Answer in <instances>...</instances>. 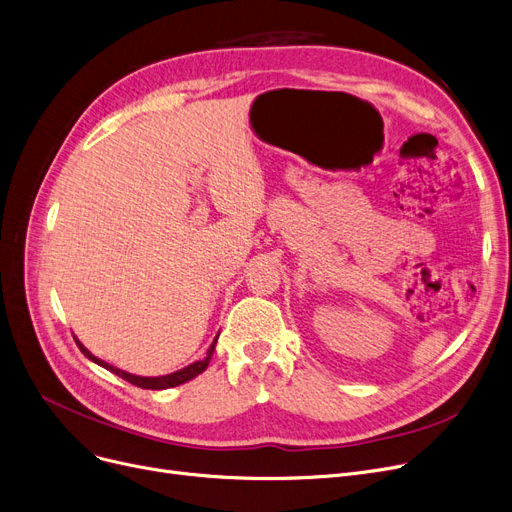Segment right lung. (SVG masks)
Masks as SVG:
<instances>
[{
  "label": "right lung",
  "instance_id": "right-lung-1",
  "mask_svg": "<svg viewBox=\"0 0 512 512\" xmlns=\"http://www.w3.org/2000/svg\"><path fill=\"white\" fill-rule=\"evenodd\" d=\"M77 345H79V349L83 351L85 358H90L94 364H98V366H102V368L110 370L113 374L121 376V379L129 381L131 385L142 387V389H157V391H161V389H171V387H177V385H184V383L192 381L194 376H198L201 372H205V370H207V366H209V362H211V355H213V351H215L217 337H215V341L211 343V347H209V351H207V358H205V360L192 362L190 366H186V368H182V370L171 372V374H163V376H138V374H129V372H125V370H121V368H117V366H110L108 362H104V360L96 358V355H94L90 349H87L79 339H77Z\"/></svg>",
  "mask_w": 512,
  "mask_h": 512
}]
</instances>
